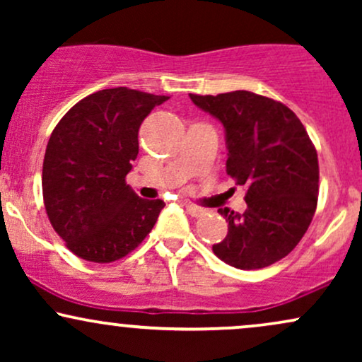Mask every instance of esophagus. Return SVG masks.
Returning <instances> with one entry per match:
<instances>
[{"mask_svg": "<svg viewBox=\"0 0 362 362\" xmlns=\"http://www.w3.org/2000/svg\"><path fill=\"white\" fill-rule=\"evenodd\" d=\"M182 204H184V207L187 209V213H189L190 216H194V218H199V216L204 214V209H202V207L190 204V202H187V201L182 202Z\"/></svg>", "mask_w": 362, "mask_h": 362, "instance_id": "obj_1", "label": "esophagus"}]
</instances>
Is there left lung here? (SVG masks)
<instances>
[{
  "label": "left lung",
  "mask_w": 362,
  "mask_h": 362,
  "mask_svg": "<svg viewBox=\"0 0 362 362\" xmlns=\"http://www.w3.org/2000/svg\"><path fill=\"white\" fill-rule=\"evenodd\" d=\"M226 131V172L247 187L243 214L218 209L228 235L218 259L243 271L284 259L308 230L318 202V156L301 120L284 103L236 90L189 95Z\"/></svg>",
  "instance_id": "8db88e82"
}]
</instances>
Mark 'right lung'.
Instances as JSON below:
<instances>
[{
	"label": "right lung",
	"mask_w": 362,
	"mask_h": 362,
	"mask_svg": "<svg viewBox=\"0 0 362 362\" xmlns=\"http://www.w3.org/2000/svg\"><path fill=\"white\" fill-rule=\"evenodd\" d=\"M165 95L126 86L95 91L54 127L42 167L45 213L66 247L83 260L109 264L149 235L165 202L126 184L138 158L139 126Z\"/></svg>",
	"instance_id": "obj_1"
}]
</instances>
